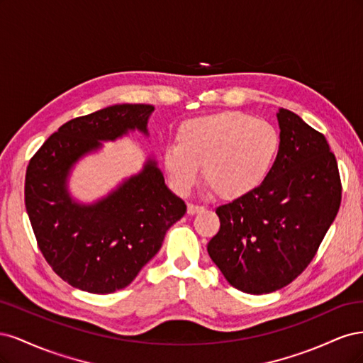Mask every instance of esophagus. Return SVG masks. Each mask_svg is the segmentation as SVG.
<instances>
[{
	"instance_id": "esophagus-1",
	"label": "esophagus",
	"mask_w": 363,
	"mask_h": 363,
	"mask_svg": "<svg viewBox=\"0 0 363 363\" xmlns=\"http://www.w3.org/2000/svg\"><path fill=\"white\" fill-rule=\"evenodd\" d=\"M204 208H206L204 206L189 203V204H188V213H189V215H195V213H199V212H203Z\"/></svg>"
}]
</instances>
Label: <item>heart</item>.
<instances>
[{"label": "heart", "mask_w": 363, "mask_h": 363, "mask_svg": "<svg viewBox=\"0 0 363 363\" xmlns=\"http://www.w3.org/2000/svg\"><path fill=\"white\" fill-rule=\"evenodd\" d=\"M177 139L179 144L168 145L163 155L174 188L188 194L203 164V180L225 200L257 189L276 168L281 151L277 127L236 111L186 121Z\"/></svg>", "instance_id": "b5f03b06"}]
</instances>
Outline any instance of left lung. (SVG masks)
<instances>
[{
	"label": "left lung",
	"mask_w": 363,
	"mask_h": 363,
	"mask_svg": "<svg viewBox=\"0 0 363 363\" xmlns=\"http://www.w3.org/2000/svg\"><path fill=\"white\" fill-rule=\"evenodd\" d=\"M281 151L257 189L219 206L207 252L233 288L269 294L315 257L340 206L337 162L323 133L286 108L277 113Z\"/></svg>",
	"instance_id": "left-lung-1"
}]
</instances>
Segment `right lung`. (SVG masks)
Returning <instances> with one entry per match:
<instances>
[{"label":"right lung","mask_w":363,"mask_h":363,"mask_svg":"<svg viewBox=\"0 0 363 363\" xmlns=\"http://www.w3.org/2000/svg\"><path fill=\"white\" fill-rule=\"evenodd\" d=\"M155 107L115 104L74 118L31 157L26 174V208L38 247L57 276L91 294H112L135 280L157 255L168 228L186 204L164 184L155 159L94 204L72 200L68 175L83 156L139 130Z\"/></svg>","instance_id":"obj_1"}]
</instances>
